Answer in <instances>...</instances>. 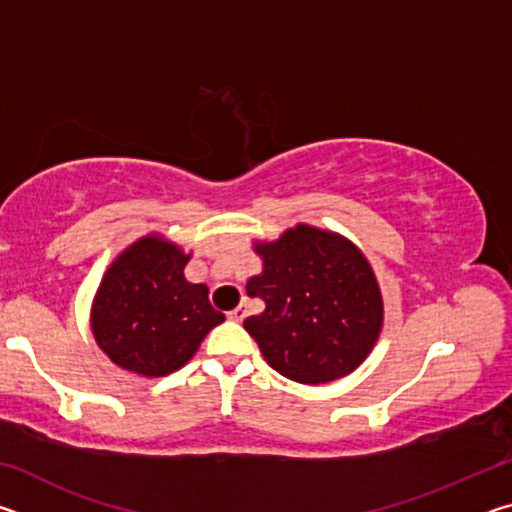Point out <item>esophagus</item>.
Listing matches in <instances>:
<instances>
[{
	"instance_id": "34e87169",
	"label": "esophagus",
	"mask_w": 512,
	"mask_h": 512,
	"mask_svg": "<svg viewBox=\"0 0 512 512\" xmlns=\"http://www.w3.org/2000/svg\"><path fill=\"white\" fill-rule=\"evenodd\" d=\"M228 318H230V320H237V323H239V320H244V318H246V307H244V305L235 307V309H232L230 314H228Z\"/></svg>"
}]
</instances>
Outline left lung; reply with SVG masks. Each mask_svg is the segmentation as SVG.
<instances>
[{
  "mask_svg": "<svg viewBox=\"0 0 512 512\" xmlns=\"http://www.w3.org/2000/svg\"><path fill=\"white\" fill-rule=\"evenodd\" d=\"M264 271L248 296L262 314L244 320L268 366L298 384H327L357 370L384 323L377 277L361 250L336 232L300 223L255 244Z\"/></svg>",
  "mask_w": 512,
  "mask_h": 512,
  "instance_id": "obj_1",
  "label": "left lung"
}]
</instances>
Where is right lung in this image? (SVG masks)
<instances>
[{"instance_id":"add662e5","label":"right lung","mask_w":512,"mask_h":512,"mask_svg":"<svg viewBox=\"0 0 512 512\" xmlns=\"http://www.w3.org/2000/svg\"><path fill=\"white\" fill-rule=\"evenodd\" d=\"M187 262L180 246L149 235L110 264L92 302V334L119 368L169 375L225 320L210 305L205 284L187 282Z\"/></svg>"}]
</instances>
